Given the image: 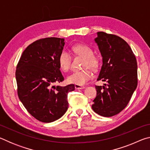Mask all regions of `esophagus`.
Instances as JSON below:
<instances>
[{
	"mask_svg": "<svg viewBox=\"0 0 150 150\" xmlns=\"http://www.w3.org/2000/svg\"><path fill=\"white\" fill-rule=\"evenodd\" d=\"M75 88L76 89H83V88H85V86L82 85H75Z\"/></svg>",
	"mask_w": 150,
	"mask_h": 150,
	"instance_id": "obj_1",
	"label": "esophagus"
}]
</instances>
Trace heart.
I'll list each match as a JSON object with an SVG mask.
<instances>
[{
  "label": "heart",
  "instance_id": "heart-1",
  "mask_svg": "<svg viewBox=\"0 0 150 150\" xmlns=\"http://www.w3.org/2000/svg\"><path fill=\"white\" fill-rule=\"evenodd\" d=\"M72 50L75 54L81 55L85 58L83 67L85 69L71 73L67 77V81L68 83L72 84L83 85L93 77L91 70L87 67L96 69L98 66V60L94 56L93 50L88 45L83 44L75 45L73 46ZM58 63L63 71H67L69 70L71 63V56L69 53L65 50L62 51L58 57Z\"/></svg>",
  "mask_w": 150,
  "mask_h": 150
}]
</instances>
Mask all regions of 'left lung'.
Returning <instances> with one entry per match:
<instances>
[{"label": "left lung", "instance_id": "obj_1", "mask_svg": "<svg viewBox=\"0 0 150 150\" xmlns=\"http://www.w3.org/2000/svg\"><path fill=\"white\" fill-rule=\"evenodd\" d=\"M103 65L97 81L106 82L96 86V96L93 110L105 117L117 115L128 105L138 85L137 62L130 45L116 35L96 33Z\"/></svg>", "mask_w": 150, "mask_h": 150}]
</instances>
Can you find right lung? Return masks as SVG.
Wrapping results in <instances>:
<instances>
[{
    "instance_id": "right-lung-1",
    "label": "right lung",
    "mask_w": 150,
    "mask_h": 150,
    "mask_svg": "<svg viewBox=\"0 0 150 150\" xmlns=\"http://www.w3.org/2000/svg\"><path fill=\"white\" fill-rule=\"evenodd\" d=\"M64 45V39L59 38L37 40L24 51L16 67L19 99L30 115L43 122H52L64 115L67 94L75 90L73 84L55 85L64 80L58 63Z\"/></svg>"
}]
</instances>
